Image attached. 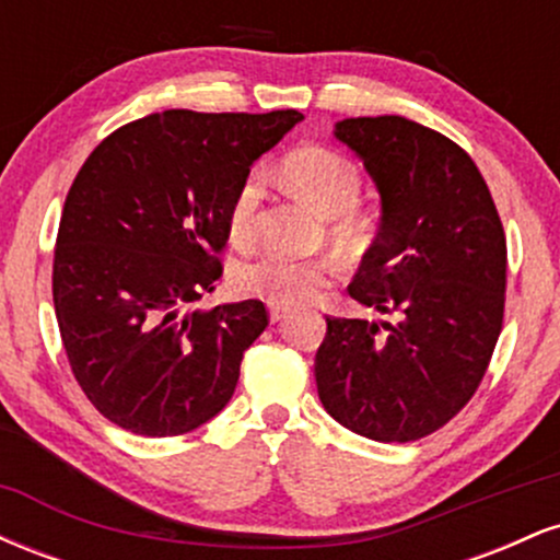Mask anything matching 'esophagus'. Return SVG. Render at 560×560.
I'll return each instance as SVG.
<instances>
[{"instance_id":"esophagus-1","label":"esophagus","mask_w":560,"mask_h":560,"mask_svg":"<svg viewBox=\"0 0 560 560\" xmlns=\"http://www.w3.org/2000/svg\"><path fill=\"white\" fill-rule=\"evenodd\" d=\"M287 313H289V307H279V305H271V320H273V324H276V320L287 318Z\"/></svg>"}]
</instances>
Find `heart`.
I'll return each mask as SVG.
<instances>
[{
	"mask_svg": "<svg viewBox=\"0 0 560 560\" xmlns=\"http://www.w3.org/2000/svg\"><path fill=\"white\" fill-rule=\"evenodd\" d=\"M284 182L294 195L311 202L326 215V236L339 249H361L369 242L374 221L358 205L363 178L358 165L339 152L320 144H302L281 160ZM262 186L258 173H249L236 186L229 208V231L234 242H249L255 234ZM334 262L329 258H287L266 253L253 260L236 262L231 271V289L240 298L262 300L268 305L294 307L313 300L331 281Z\"/></svg>",
	"mask_w": 560,
	"mask_h": 560,
	"instance_id": "obj_1",
	"label": "heart"
}]
</instances>
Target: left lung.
<instances>
[{
    "instance_id": "8db88e82",
    "label": "left lung",
    "mask_w": 560,
    "mask_h": 560,
    "mask_svg": "<svg viewBox=\"0 0 560 560\" xmlns=\"http://www.w3.org/2000/svg\"><path fill=\"white\" fill-rule=\"evenodd\" d=\"M334 137L382 195V229L347 287L397 324L326 316L324 408L350 432L413 442L464 410L503 329L505 231L468 152L400 115L345 118Z\"/></svg>"
}]
</instances>
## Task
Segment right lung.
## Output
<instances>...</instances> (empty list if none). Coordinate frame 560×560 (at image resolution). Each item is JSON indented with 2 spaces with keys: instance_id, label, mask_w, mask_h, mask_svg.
I'll use <instances>...</instances> for the list:
<instances>
[{
  "instance_id": "1",
  "label": "right lung",
  "mask_w": 560,
  "mask_h": 560,
  "mask_svg": "<svg viewBox=\"0 0 560 560\" xmlns=\"http://www.w3.org/2000/svg\"><path fill=\"white\" fill-rule=\"evenodd\" d=\"M300 120L298 110L152 113L102 139L73 178L55 244V316L75 382L120 429L186 434L234 395L266 305H189L223 273L236 186Z\"/></svg>"
}]
</instances>
